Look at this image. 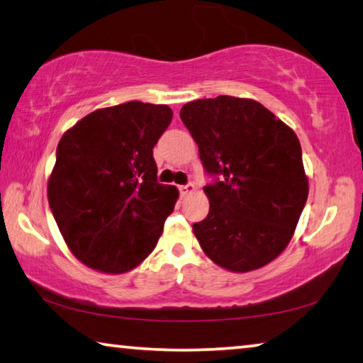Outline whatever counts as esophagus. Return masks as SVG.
<instances>
[{
    "label": "esophagus",
    "mask_w": 363,
    "mask_h": 363,
    "mask_svg": "<svg viewBox=\"0 0 363 363\" xmlns=\"http://www.w3.org/2000/svg\"><path fill=\"white\" fill-rule=\"evenodd\" d=\"M194 192H195V186H194V184H187V186H181V187H179L181 196H187L189 194H194Z\"/></svg>",
    "instance_id": "1"
}]
</instances>
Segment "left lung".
<instances>
[{"label":"left lung","mask_w":363,"mask_h":363,"mask_svg":"<svg viewBox=\"0 0 363 363\" xmlns=\"http://www.w3.org/2000/svg\"><path fill=\"white\" fill-rule=\"evenodd\" d=\"M181 120L199 145L210 213L194 224L201 250L230 272L261 269L284 253L309 195L299 139L253 99L187 102Z\"/></svg>","instance_id":"obj_1"}]
</instances>
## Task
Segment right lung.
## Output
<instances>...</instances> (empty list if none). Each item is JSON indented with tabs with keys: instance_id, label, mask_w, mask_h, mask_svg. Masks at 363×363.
Instances as JSON below:
<instances>
[{
	"instance_id": "right-lung-1",
	"label": "right lung",
	"mask_w": 363,
	"mask_h": 363,
	"mask_svg": "<svg viewBox=\"0 0 363 363\" xmlns=\"http://www.w3.org/2000/svg\"><path fill=\"white\" fill-rule=\"evenodd\" d=\"M171 118L168 106L131 101L94 110L60 138L49 208L84 266L125 274L157 247L179 199L174 186L157 182L153 160Z\"/></svg>"
}]
</instances>
